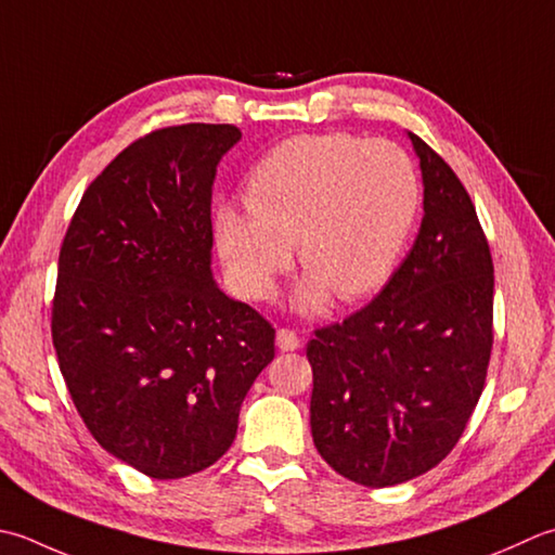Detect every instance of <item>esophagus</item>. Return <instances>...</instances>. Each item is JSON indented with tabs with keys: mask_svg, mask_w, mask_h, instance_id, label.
Masks as SVG:
<instances>
[{
	"mask_svg": "<svg viewBox=\"0 0 555 555\" xmlns=\"http://www.w3.org/2000/svg\"><path fill=\"white\" fill-rule=\"evenodd\" d=\"M276 349L279 351H298L300 349V336L291 330H279L276 332Z\"/></svg>",
	"mask_w": 555,
	"mask_h": 555,
	"instance_id": "obj_1",
	"label": "esophagus"
}]
</instances>
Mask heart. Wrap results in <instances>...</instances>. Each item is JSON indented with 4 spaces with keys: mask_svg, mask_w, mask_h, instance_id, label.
I'll return each instance as SVG.
<instances>
[{
    "mask_svg": "<svg viewBox=\"0 0 555 555\" xmlns=\"http://www.w3.org/2000/svg\"><path fill=\"white\" fill-rule=\"evenodd\" d=\"M247 206L221 204L214 237L228 279L249 300L274 293L298 245L308 274L293 308L365 298L395 274L421 209L416 163L392 141L306 134L279 144L247 178Z\"/></svg>",
    "mask_w": 555,
    "mask_h": 555,
    "instance_id": "1",
    "label": "heart"
}]
</instances>
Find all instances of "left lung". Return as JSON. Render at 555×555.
<instances>
[{
	"label": "left lung",
	"instance_id": "1",
	"mask_svg": "<svg viewBox=\"0 0 555 555\" xmlns=\"http://www.w3.org/2000/svg\"><path fill=\"white\" fill-rule=\"evenodd\" d=\"M423 221L373 302L314 332L310 428L336 474L367 488L416 479L457 444L493 346V259L464 184L406 132Z\"/></svg>",
	"mask_w": 555,
	"mask_h": 555
}]
</instances>
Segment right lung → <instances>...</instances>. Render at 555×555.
Returning <instances> with one entry per match:
<instances>
[{
  "label": "right lung",
  "instance_id": "1",
  "mask_svg": "<svg viewBox=\"0 0 555 555\" xmlns=\"http://www.w3.org/2000/svg\"><path fill=\"white\" fill-rule=\"evenodd\" d=\"M241 137L197 122L134 141L83 192L60 249L62 377L101 448L151 479L221 460L274 361V327L211 271L216 168Z\"/></svg>",
  "mask_w": 555,
  "mask_h": 555
}]
</instances>
